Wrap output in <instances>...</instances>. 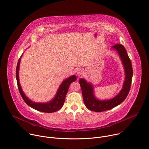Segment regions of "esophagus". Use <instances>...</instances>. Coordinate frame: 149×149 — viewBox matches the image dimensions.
I'll return each mask as SVG.
<instances>
[{"label": "esophagus", "mask_w": 149, "mask_h": 149, "mask_svg": "<svg viewBox=\"0 0 149 149\" xmlns=\"http://www.w3.org/2000/svg\"><path fill=\"white\" fill-rule=\"evenodd\" d=\"M77 76H83L84 74V70H82V69H78L77 70Z\"/></svg>", "instance_id": "esophagus-1"}]
</instances>
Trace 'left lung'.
<instances>
[{"label":"left lung","instance_id":"8db88e82","mask_svg":"<svg viewBox=\"0 0 149 149\" xmlns=\"http://www.w3.org/2000/svg\"><path fill=\"white\" fill-rule=\"evenodd\" d=\"M111 48L116 49L124 66L125 78L123 89L117 96L111 100L101 101L95 97L92 85L88 83L84 79H80L79 80V84L81 89L84 104L88 109L92 111L102 112L118 106L125 100L131 88L132 78H133V68L126 49L120 44H115Z\"/></svg>","mask_w":149,"mask_h":149}]
</instances>
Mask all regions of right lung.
Here are the masks:
<instances>
[{
	"mask_svg": "<svg viewBox=\"0 0 149 149\" xmlns=\"http://www.w3.org/2000/svg\"><path fill=\"white\" fill-rule=\"evenodd\" d=\"M21 56V57H22ZM21 58H19L17 66H16V81H17V85L19 91V93L25 101V102L30 107L32 108L33 109H36L37 111L43 112H47V113H52L56 112L60 110L61 107H63L65 98L68 92V89L69 88L70 85L72 83L73 81L76 80V76L75 75H73L69 78L64 80L62 84L60 85L54 97L53 100L48 102L47 103H37L32 102L29 99H28L26 96L25 95L22 89L21 88L20 83H19V64L21 61Z\"/></svg>",
	"mask_w": 149,
	"mask_h": 149,
	"instance_id": "add662e5",
	"label": "right lung"
}]
</instances>
